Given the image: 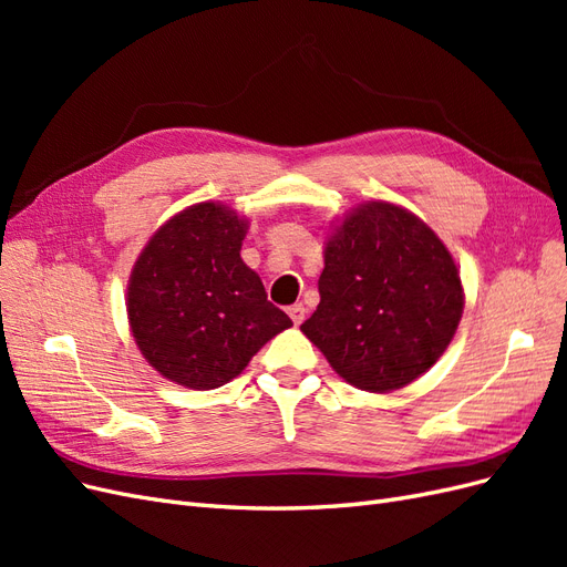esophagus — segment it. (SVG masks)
<instances>
[{
    "label": "esophagus",
    "mask_w": 567,
    "mask_h": 567,
    "mask_svg": "<svg viewBox=\"0 0 567 567\" xmlns=\"http://www.w3.org/2000/svg\"><path fill=\"white\" fill-rule=\"evenodd\" d=\"M288 315H290V319H293L296 326H300L302 319H305V305H302V302L290 305V307H288Z\"/></svg>",
    "instance_id": "34e87169"
}]
</instances>
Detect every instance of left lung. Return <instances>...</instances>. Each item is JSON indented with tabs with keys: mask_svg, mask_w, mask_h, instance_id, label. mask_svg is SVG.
Returning <instances> with one entry per match:
<instances>
[{
	"mask_svg": "<svg viewBox=\"0 0 567 567\" xmlns=\"http://www.w3.org/2000/svg\"><path fill=\"white\" fill-rule=\"evenodd\" d=\"M319 298L300 331L369 392L404 388L431 369L463 312L450 250L416 215L383 200L364 203L329 238Z\"/></svg>",
	"mask_w": 567,
	"mask_h": 567,
	"instance_id": "1",
	"label": "left lung"
}]
</instances>
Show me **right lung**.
Returning a JSON list of instances; mask_svg holds the SVG:
<instances>
[{
  "instance_id": "obj_1",
  "label": "right lung",
  "mask_w": 567,
  "mask_h": 567,
  "mask_svg": "<svg viewBox=\"0 0 567 567\" xmlns=\"http://www.w3.org/2000/svg\"><path fill=\"white\" fill-rule=\"evenodd\" d=\"M246 219L198 203L153 234L136 260L127 315L148 364L177 385L213 390L293 326L241 260Z\"/></svg>"
}]
</instances>
